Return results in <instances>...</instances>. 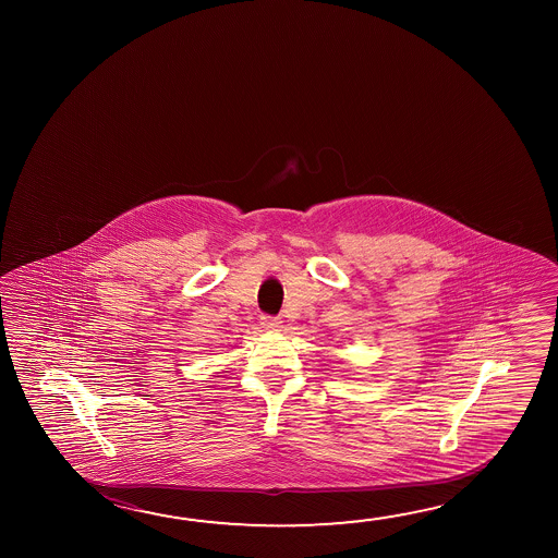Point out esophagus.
Returning a JSON list of instances; mask_svg holds the SVG:
<instances>
[{"instance_id": "obj_1", "label": "esophagus", "mask_w": 558, "mask_h": 558, "mask_svg": "<svg viewBox=\"0 0 558 558\" xmlns=\"http://www.w3.org/2000/svg\"><path fill=\"white\" fill-rule=\"evenodd\" d=\"M260 325H263V329L266 330H278L280 329V325H282V320L270 317V315H263V317H260Z\"/></svg>"}]
</instances>
